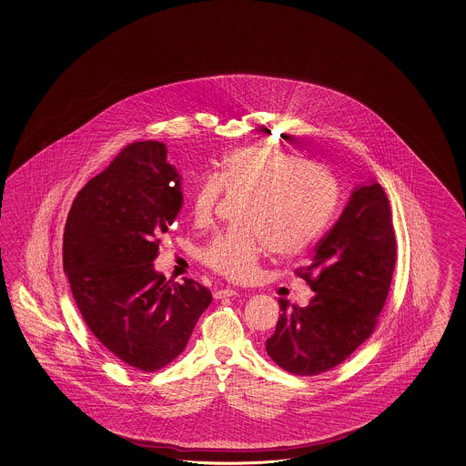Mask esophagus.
I'll return each mask as SVG.
<instances>
[{"mask_svg": "<svg viewBox=\"0 0 466 466\" xmlns=\"http://www.w3.org/2000/svg\"><path fill=\"white\" fill-rule=\"evenodd\" d=\"M238 293L236 289H230V288H226V289H217L216 293H214V298L216 299H222V298H230V296H238Z\"/></svg>", "mask_w": 466, "mask_h": 466, "instance_id": "1", "label": "esophagus"}]
</instances>
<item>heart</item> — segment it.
I'll list each match as a JSON object with an SVG mask.
<instances>
[{
	"mask_svg": "<svg viewBox=\"0 0 466 466\" xmlns=\"http://www.w3.org/2000/svg\"><path fill=\"white\" fill-rule=\"evenodd\" d=\"M248 197L242 226L217 234L200 258L232 281L250 279L268 246L295 256L315 242L335 208L337 187L329 170L281 149L248 147L222 159L218 178L205 177L192 195L193 220L207 224L224 195Z\"/></svg>",
	"mask_w": 466,
	"mask_h": 466,
	"instance_id": "1",
	"label": "heart"
}]
</instances>
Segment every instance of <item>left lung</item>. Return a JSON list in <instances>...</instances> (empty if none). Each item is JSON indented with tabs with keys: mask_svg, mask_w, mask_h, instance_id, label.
I'll return each instance as SVG.
<instances>
[{
	"mask_svg": "<svg viewBox=\"0 0 466 466\" xmlns=\"http://www.w3.org/2000/svg\"><path fill=\"white\" fill-rule=\"evenodd\" d=\"M396 266L390 205L377 182L353 188L340 218L296 269L311 291L305 308L279 301L266 352L281 369L318 375L347 360L377 327Z\"/></svg>",
	"mask_w": 466,
	"mask_h": 466,
	"instance_id": "1",
	"label": "left lung"
}]
</instances>
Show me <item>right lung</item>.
Returning <instances> with one entry per match:
<instances>
[{
	"label": "right lung",
	"mask_w": 466,
	"mask_h": 466,
	"mask_svg": "<svg viewBox=\"0 0 466 466\" xmlns=\"http://www.w3.org/2000/svg\"><path fill=\"white\" fill-rule=\"evenodd\" d=\"M182 205L167 147L137 141L77 193L64 230V271L80 315L109 352L143 372L173 362L212 303L202 284L171 283L153 266Z\"/></svg>",
	"instance_id": "obj_1"
}]
</instances>
